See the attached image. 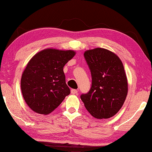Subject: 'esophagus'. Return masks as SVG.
Wrapping results in <instances>:
<instances>
[{"label":"esophagus","instance_id":"esophagus-1","mask_svg":"<svg viewBox=\"0 0 152 152\" xmlns=\"http://www.w3.org/2000/svg\"><path fill=\"white\" fill-rule=\"evenodd\" d=\"M71 92V94H77V92H78V91H77V90H75V89H72Z\"/></svg>","mask_w":152,"mask_h":152}]
</instances>
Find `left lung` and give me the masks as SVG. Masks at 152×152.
Instances as JSON below:
<instances>
[{
  "mask_svg": "<svg viewBox=\"0 0 152 152\" xmlns=\"http://www.w3.org/2000/svg\"><path fill=\"white\" fill-rule=\"evenodd\" d=\"M83 56L91 71L92 85L81 99L94 118H110L121 108L127 94L122 61L114 53L102 48L86 50Z\"/></svg>",
  "mask_w": 152,
  "mask_h": 152,
  "instance_id": "1",
  "label": "left lung"
}]
</instances>
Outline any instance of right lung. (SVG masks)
<instances>
[{
    "instance_id": "right-lung-1",
    "label": "right lung",
    "mask_w": 152,
    "mask_h": 152,
    "mask_svg": "<svg viewBox=\"0 0 152 152\" xmlns=\"http://www.w3.org/2000/svg\"><path fill=\"white\" fill-rule=\"evenodd\" d=\"M73 50L45 49L27 64L21 78L24 99L33 111L48 114L71 93L63 68L73 58Z\"/></svg>"
}]
</instances>
